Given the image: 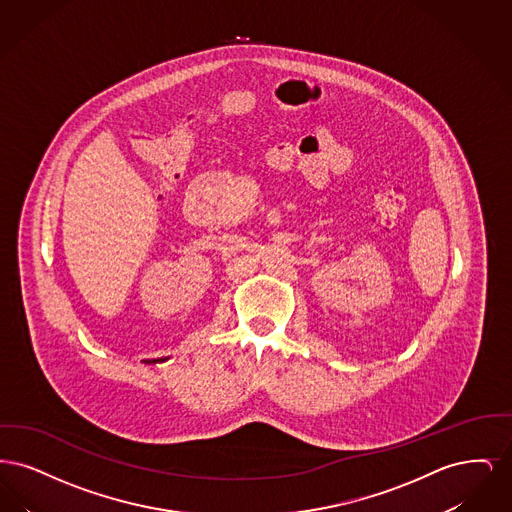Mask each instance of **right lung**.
<instances>
[{"label":"right lung","instance_id":"add662e5","mask_svg":"<svg viewBox=\"0 0 512 512\" xmlns=\"http://www.w3.org/2000/svg\"><path fill=\"white\" fill-rule=\"evenodd\" d=\"M159 361H163V359H151V361H149V359H146L144 363H146V365H155V363H159Z\"/></svg>","mask_w":512,"mask_h":512}]
</instances>
